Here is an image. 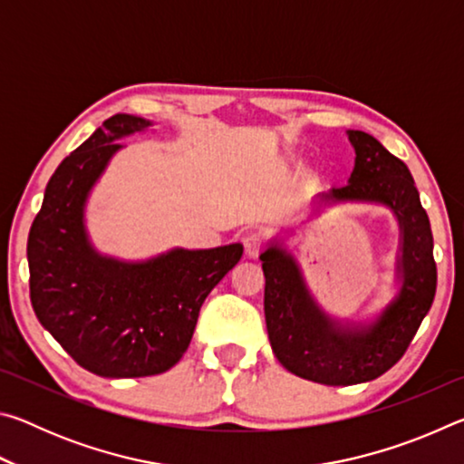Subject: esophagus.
<instances>
[{
    "label": "esophagus",
    "instance_id": "1",
    "mask_svg": "<svg viewBox=\"0 0 464 464\" xmlns=\"http://www.w3.org/2000/svg\"><path fill=\"white\" fill-rule=\"evenodd\" d=\"M243 247H246L247 257H257L262 251V237L257 233L246 235V239H243Z\"/></svg>",
    "mask_w": 464,
    "mask_h": 464
}]
</instances>
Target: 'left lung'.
Wrapping results in <instances>:
<instances>
[{"instance_id":"left-lung-1","label":"left lung","mask_w":464,"mask_h":464,"mask_svg":"<svg viewBox=\"0 0 464 464\" xmlns=\"http://www.w3.org/2000/svg\"><path fill=\"white\" fill-rule=\"evenodd\" d=\"M356 160L348 184L317 194V207L376 204L399 225L395 295L364 321L327 313L307 286L285 241L272 237L260 254L264 313L272 352L301 379L345 387L379 379L405 354L436 295L434 237L420 192L401 160L362 130H345Z\"/></svg>"}]
</instances>
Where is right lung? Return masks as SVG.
I'll return each mask as SVG.
<instances>
[{"label": "right lung", "mask_w": 464, "mask_h": 464, "mask_svg": "<svg viewBox=\"0 0 464 464\" xmlns=\"http://www.w3.org/2000/svg\"><path fill=\"white\" fill-rule=\"evenodd\" d=\"M153 122L114 114L61 161L28 235L30 301L38 321L77 364L106 379L169 371L190 345L204 303L241 260V243L171 247L147 260L96 249L85 207L121 139Z\"/></svg>", "instance_id": "add662e5"}]
</instances>
